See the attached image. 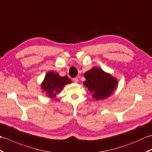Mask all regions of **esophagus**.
Listing matches in <instances>:
<instances>
[{
    "mask_svg": "<svg viewBox=\"0 0 152 152\" xmlns=\"http://www.w3.org/2000/svg\"><path fill=\"white\" fill-rule=\"evenodd\" d=\"M73 81L74 83H78V78H77V77H75V78H73Z\"/></svg>",
    "mask_w": 152,
    "mask_h": 152,
    "instance_id": "1",
    "label": "esophagus"
}]
</instances>
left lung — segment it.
<instances>
[{
    "label": "left lung",
    "mask_w": 152,
    "mask_h": 152,
    "mask_svg": "<svg viewBox=\"0 0 152 152\" xmlns=\"http://www.w3.org/2000/svg\"><path fill=\"white\" fill-rule=\"evenodd\" d=\"M86 80L83 83L96 100L107 98L116 90L118 80L111 74L94 67L85 74Z\"/></svg>",
    "instance_id": "left-lung-1"
}]
</instances>
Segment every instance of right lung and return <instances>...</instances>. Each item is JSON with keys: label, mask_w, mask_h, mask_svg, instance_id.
<instances>
[{"label": "right lung", "mask_w": 152, "mask_h": 152, "mask_svg": "<svg viewBox=\"0 0 152 152\" xmlns=\"http://www.w3.org/2000/svg\"><path fill=\"white\" fill-rule=\"evenodd\" d=\"M70 83L72 81L67 76L61 77L58 73L50 71L46 74L41 87L47 96L54 98L63 89L64 86Z\"/></svg>", "instance_id": "1"}]
</instances>
